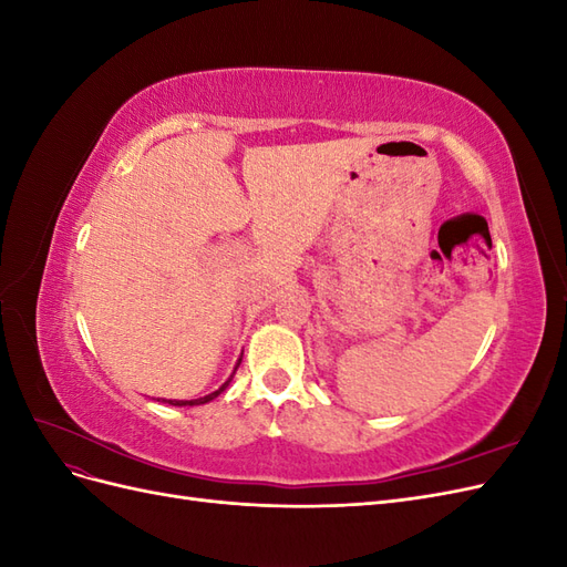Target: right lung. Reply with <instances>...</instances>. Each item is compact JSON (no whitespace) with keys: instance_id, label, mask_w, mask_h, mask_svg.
<instances>
[{"instance_id":"1","label":"right lung","mask_w":567,"mask_h":567,"mask_svg":"<svg viewBox=\"0 0 567 567\" xmlns=\"http://www.w3.org/2000/svg\"><path fill=\"white\" fill-rule=\"evenodd\" d=\"M238 364H241V362H238ZM231 381V379H229ZM229 381L225 383V385H221L219 390H215V392H210V394H205V398H200V400H188V402H184V400H169V404H175V406H194V404H205V402H210V400H215L217 398V394L221 392V390H225L227 385H229Z\"/></svg>"}]
</instances>
